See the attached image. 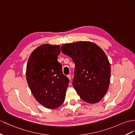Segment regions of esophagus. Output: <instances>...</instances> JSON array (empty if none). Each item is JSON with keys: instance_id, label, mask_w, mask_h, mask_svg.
Wrapping results in <instances>:
<instances>
[{"instance_id": "esophagus-1", "label": "esophagus", "mask_w": 135, "mask_h": 135, "mask_svg": "<svg viewBox=\"0 0 135 135\" xmlns=\"http://www.w3.org/2000/svg\"><path fill=\"white\" fill-rule=\"evenodd\" d=\"M67 77H68V78L69 79V80H71V75H68L67 76Z\"/></svg>"}]
</instances>
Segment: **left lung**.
<instances>
[{
  "label": "left lung",
  "mask_w": 135,
  "mask_h": 135,
  "mask_svg": "<svg viewBox=\"0 0 135 135\" xmlns=\"http://www.w3.org/2000/svg\"><path fill=\"white\" fill-rule=\"evenodd\" d=\"M61 52L75 64L74 88L80 98L89 104L100 102L108 91L110 65L104 52L91 41L63 44Z\"/></svg>",
  "instance_id": "1"
}]
</instances>
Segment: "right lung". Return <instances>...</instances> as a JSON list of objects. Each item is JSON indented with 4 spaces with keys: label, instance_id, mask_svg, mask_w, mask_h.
Listing matches in <instances>:
<instances>
[{
    "label": "right lung",
    "instance_id": "add662e5",
    "mask_svg": "<svg viewBox=\"0 0 135 135\" xmlns=\"http://www.w3.org/2000/svg\"><path fill=\"white\" fill-rule=\"evenodd\" d=\"M58 45L42 44L33 51L26 68V79L34 98L49 109L60 107L64 102L69 79L57 61Z\"/></svg>",
    "mask_w": 135,
    "mask_h": 135
}]
</instances>
